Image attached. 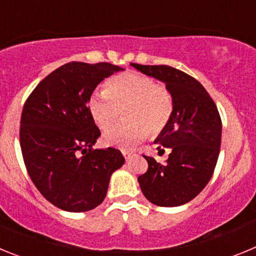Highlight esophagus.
I'll return each instance as SVG.
<instances>
[{
	"label": "esophagus",
	"mask_w": 256,
	"mask_h": 256,
	"mask_svg": "<svg viewBox=\"0 0 256 256\" xmlns=\"http://www.w3.org/2000/svg\"><path fill=\"white\" fill-rule=\"evenodd\" d=\"M122 154H123V156H124V158H126V160H128L130 158V156H132V152H130V151H126V150L122 151Z\"/></svg>",
	"instance_id": "esophagus-1"
}]
</instances>
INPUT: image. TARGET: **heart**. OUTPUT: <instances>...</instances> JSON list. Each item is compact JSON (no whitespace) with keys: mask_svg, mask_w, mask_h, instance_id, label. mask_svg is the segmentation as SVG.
Wrapping results in <instances>:
<instances>
[{"mask_svg":"<svg viewBox=\"0 0 256 256\" xmlns=\"http://www.w3.org/2000/svg\"><path fill=\"white\" fill-rule=\"evenodd\" d=\"M92 120L100 130L112 128L124 112L126 123L115 126L104 136L108 146L130 148L150 133L159 136L168 126L174 112L170 91L150 76L122 73L105 83L102 92H96L88 101Z\"/></svg>","mask_w":256,"mask_h":256,"instance_id":"1","label":"heart"}]
</instances>
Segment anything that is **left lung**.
<instances>
[{
    "mask_svg": "<svg viewBox=\"0 0 256 256\" xmlns=\"http://www.w3.org/2000/svg\"><path fill=\"white\" fill-rule=\"evenodd\" d=\"M132 66L164 82L174 100L173 116L156 138L170 150L168 160L160 164L144 155L148 168L138 176L140 186L152 204L180 206L195 198L214 173L220 151V115L202 84L182 70L168 65Z\"/></svg>",
    "mask_w": 256,
    "mask_h": 256,
    "instance_id": "1",
    "label": "left lung"
}]
</instances>
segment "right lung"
Segmentation results:
<instances>
[{
	"instance_id": "add662e5",
	"label": "right lung",
	"mask_w": 256,
	"mask_h": 256,
	"mask_svg": "<svg viewBox=\"0 0 256 256\" xmlns=\"http://www.w3.org/2000/svg\"><path fill=\"white\" fill-rule=\"evenodd\" d=\"M120 66L73 61L54 70L32 91L20 119V148L32 182L46 200L72 212L104 201L110 176L126 159L118 148L94 150L101 136L88 101Z\"/></svg>"
}]
</instances>
